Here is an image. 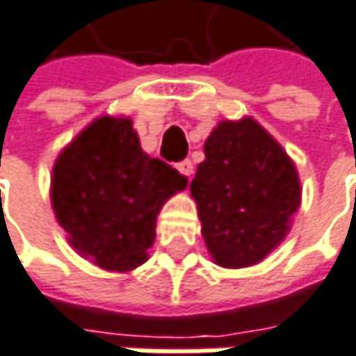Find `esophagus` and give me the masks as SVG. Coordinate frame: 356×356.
<instances>
[{"mask_svg": "<svg viewBox=\"0 0 356 356\" xmlns=\"http://www.w3.org/2000/svg\"><path fill=\"white\" fill-rule=\"evenodd\" d=\"M177 169H179V173H181V175H185V177H191V175H193V163H191L189 159L181 161V163L177 165Z\"/></svg>", "mask_w": 356, "mask_h": 356, "instance_id": "34e87169", "label": "esophagus"}]
</instances>
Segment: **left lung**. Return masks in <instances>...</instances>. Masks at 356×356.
Wrapping results in <instances>:
<instances>
[{"label": "left lung", "instance_id": "1", "mask_svg": "<svg viewBox=\"0 0 356 356\" xmlns=\"http://www.w3.org/2000/svg\"><path fill=\"white\" fill-rule=\"evenodd\" d=\"M204 152L189 189L211 259L226 269L257 265L281 244L300 208L296 165L252 118L220 122Z\"/></svg>", "mask_w": 356, "mask_h": 356}]
</instances>
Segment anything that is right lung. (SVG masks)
Masks as SVG:
<instances>
[{
  "label": "right lung",
  "instance_id": "1",
  "mask_svg": "<svg viewBox=\"0 0 356 356\" xmlns=\"http://www.w3.org/2000/svg\"><path fill=\"white\" fill-rule=\"evenodd\" d=\"M185 185L177 169L140 148L130 118L104 115L58 154L50 200L81 257L126 273L148 259L156 216Z\"/></svg>",
  "mask_w": 356,
  "mask_h": 356
}]
</instances>
